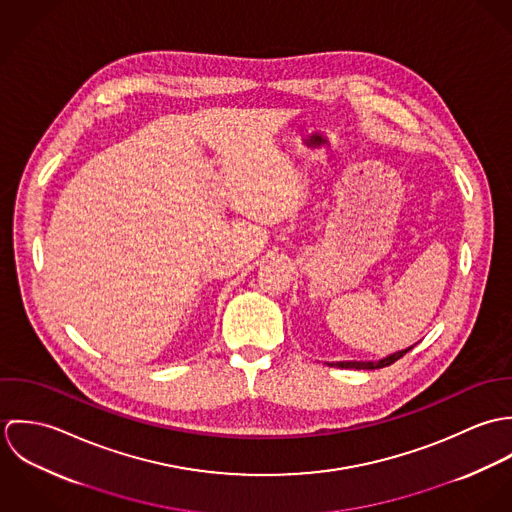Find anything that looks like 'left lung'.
<instances>
[{
    "mask_svg": "<svg viewBox=\"0 0 512 512\" xmlns=\"http://www.w3.org/2000/svg\"><path fill=\"white\" fill-rule=\"evenodd\" d=\"M412 349V347H410ZM410 349H406V351H398V353H394V355H390V357H386V359H382V361H378V363H357V361H353V363H333L335 366H339V368H366V370H374V368H382V366L392 365V363H396L398 359H402Z\"/></svg>",
    "mask_w": 512,
    "mask_h": 512,
    "instance_id": "1",
    "label": "left lung"
}]
</instances>
